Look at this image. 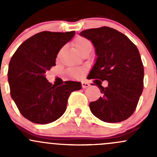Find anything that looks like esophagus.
Returning a JSON list of instances; mask_svg holds the SVG:
<instances>
[{
  "label": "esophagus",
  "instance_id": "34e87169",
  "mask_svg": "<svg viewBox=\"0 0 157 157\" xmlns=\"http://www.w3.org/2000/svg\"><path fill=\"white\" fill-rule=\"evenodd\" d=\"M81 84H82V87H83V89H86V88H87V87H89V86H90V83H87V82L83 81L81 83Z\"/></svg>",
  "mask_w": 157,
  "mask_h": 157
}]
</instances>
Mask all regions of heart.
<instances>
[{"mask_svg": "<svg viewBox=\"0 0 157 157\" xmlns=\"http://www.w3.org/2000/svg\"><path fill=\"white\" fill-rule=\"evenodd\" d=\"M74 48L80 54L85 51L86 49L90 48L92 47L91 42L86 38L83 37V36H78L74 39L73 42ZM68 74L74 78H78L83 74V71L80 68H71L68 70Z\"/></svg>", "mask_w": 157, "mask_h": 157, "instance_id": "b5f03b06", "label": "heart"}]
</instances>
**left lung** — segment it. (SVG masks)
Masks as SVG:
<instances>
[{
	"label": "left lung",
	"mask_w": 157,
	"mask_h": 157,
	"mask_svg": "<svg viewBox=\"0 0 157 157\" xmlns=\"http://www.w3.org/2000/svg\"><path fill=\"white\" fill-rule=\"evenodd\" d=\"M80 35L96 48L90 79L109 83L107 87L97 84L102 96L90 102V111L105 122L128 119L135 111L144 86V65L137 46L125 35L108 26L83 30Z\"/></svg>",
	"instance_id": "obj_1"
}]
</instances>
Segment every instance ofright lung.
<instances>
[{"label": "right lung", "mask_w": 157, "mask_h": 157, "mask_svg": "<svg viewBox=\"0 0 157 157\" xmlns=\"http://www.w3.org/2000/svg\"><path fill=\"white\" fill-rule=\"evenodd\" d=\"M75 32L43 31L26 39L11 58L8 68L10 96L24 118L36 124L56 121L65 112L71 93L81 83L65 81L62 86L49 83L45 72L55 66L58 53Z\"/></svg>", "instance_id": "obj_1"}]
</instances>
